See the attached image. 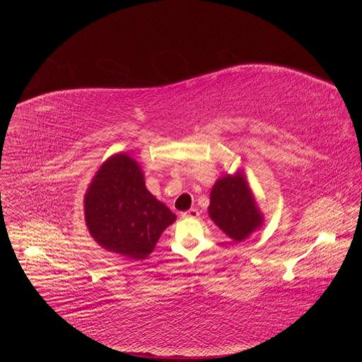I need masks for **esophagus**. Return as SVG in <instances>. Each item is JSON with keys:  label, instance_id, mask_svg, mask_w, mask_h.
Segmentation results:
<instances>
[{"label": "esophagus", "instance_id": "obj_1", "mask_svg": "<svg viewBox=\"0 0 362 362\" xmlns=\"http://www.w3.org/2000/svg\"><path fill=\"white\" fill-rule=\"evenodd\" d=\"M199 215H200V214H199V210H197V209H189V210L182 211V214H181V216H182V218H191V219L197 218Z\"/></svg>", "mask_w": 362, "mask_h": 362}]
</instances>
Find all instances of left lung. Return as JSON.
Instances as JSON below:
<instances>
[{
    "label": "left lung",
    "instance_id": "obj_1",
    "mask_svg": "<svg viewBox=\"0 0 362 362\" xmlns=\"http://www.w3.org/2000/svg\"><path fill=\"white\" fill-rule=\"evenodd\" d=\"M209 216L232 241H244L264 223L244 169L216 180L210 191Z\"/></svg>",
    "mask_w": 362,
    "mask_h": 362
}]
</instances>
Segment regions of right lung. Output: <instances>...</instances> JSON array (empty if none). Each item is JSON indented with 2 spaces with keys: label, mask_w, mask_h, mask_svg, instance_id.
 <instances>
[{
  "label": "right lung",
  "mask_w": 362,
  "mask_h": 362,
  "mask_svg": "<svg viewBox=\"0 0 362 362\" xmlns=\"http://www.w3.org/2000/svg\"><path fill=\"white\" fill-rule=\"evenodd\" d=\"M83 204L92 238L134 262L151 256L162 232L177 219L146 188L143 169L129 153H115L100 165Z\"/></svg>",
  "instance_id": "add662e5"
}]
</instances>
